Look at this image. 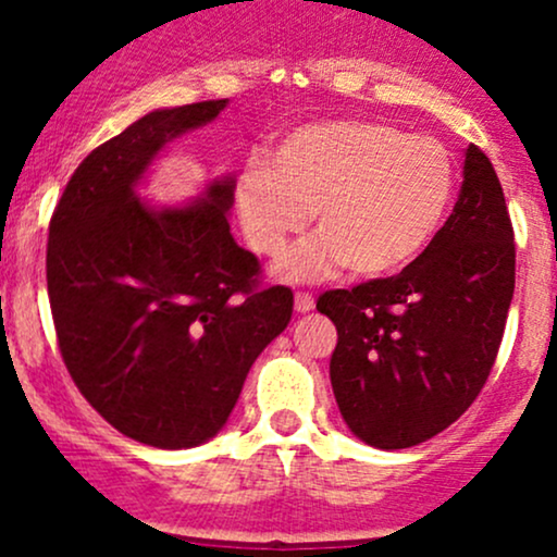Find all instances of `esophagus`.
Wrapping results in <instances>:
<instances>
[{"label":"esophagus","mask_w":557,"mask_h":557,"mask_svg":"<svg viewBox=\"0 0 557 557\" xmlns=\"http://www.w3.org/2000/svg\"><path fill=\"white\" fill-rule=\"evenodd\" d=\"M314 309V296L306 290H298L296 293V311L298 314H309V311Z\"/></svg>","instance_id":"1"}]
</instances>
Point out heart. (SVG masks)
<instances>
[{"instance_id":"1","label":"heart","mask_w":557,"mask_h":557,"mask_svg":"<svg viewBox=\"0 0 557 557\" xmlns=\"http://www.w3.org/2000/svg\"><path fill=\"white\" fill-rule=\"evenodd\" d=\"M456 190L447 149L382 120H322L287 131L272 159L251 154L235 183L246 240L280 257L317 212L319 238L283 264L290 277L345 267L361 280L417 261L443 227Z\"/></svg>"}]
</instances>
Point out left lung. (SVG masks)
Listing matches in <instances>:
<instances>
[{
  "label": "left lung",
  "instance_id": "8db88e82",
  "mask_svg": "<svg viewBox=\"0 0 557 557\" xmlns=\"http://www.w3.org/2000/svg\"><path fill=\"white\" fill-rule=\"evenodd\" d=\"M513 285L503 185L471 144L461 194L426 251L395 277L317 300L337 327L330 380L350 432L400 450L447 430L487 382Z\"/></svg>",
  "mask_w": 557,
  "mask_h": 557
}]
</instances>
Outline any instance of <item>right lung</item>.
Segmentation results:
<instances>
[{
    "label": "right lung",
    "mask_w": 557,
    "mask_h": 557,
    "mask_svg": "<svg viewBox=\"0 0 557 557\" xmlns=\"http://www.w3.org/2000/svg\"><path fill=\"white\" fill-rule=\"evenodd\" d=\"M227 99L157 110L73 172L47 243V290L75 387L125 437L181 450L225 426L248 369L287 327L293 290L261 285L233 240V177L185 209L144 207L136 183L170 138Z\"/></svg>",
    "instance_id": "add662e5"
}]
</instances>
